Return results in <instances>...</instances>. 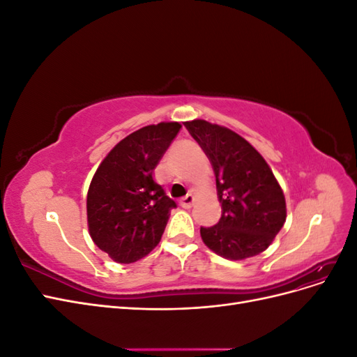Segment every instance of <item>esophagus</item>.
Returning <instances> with one entry per match:
<instances>
[{"mask_svg": "<svg viewBox=\"0 0 357 357\" xmlns=\"http://www.w3.org/2000/svg\"><path fill=\"white\" fill-rule=\"evenodd\" d=\"M193 202H195V197H193L192 193H189V195H186L185 198L180 199V205H181L183 208H190L192 205H193Z\"/></svg>", "mask_w": 357, "mask_h": 357, "instance_id": "obj_1", "label": "esophagus"}]
</instances>
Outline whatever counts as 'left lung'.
Wrapping results in <instances>:
<instances>
[{
	"instance_id": "left-lung-1",
	"label": "left lung",
	"mask_w": 357,
	"mask_h": 357,
	"mask_svg": "<svg viewBox=\"0 0 357 357\" xmlns=\"http://www.w3.org/2000/svg\"><path fill=\"white\" fill-rule=\"evenodd\" d=\"M189 134L210 159L222 218L201 228L210 250L231 261L262 253L286 222L284 193L257 150L231 129L195 119L185 122Z\"/></svg>"
}]
</instances>
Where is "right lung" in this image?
<instances>
[{
  "label": "right lung",
  "mask_w": 357,
  "mask_h": 357,
  "mask_svg": "<svg viewBox=\"0 0 357 357\" xmlns=\"http://www.w3.org/2000/svg\"><path fill=\"white\" fill-rule=\"evenodd\" d=\"M178 122L149 125L119 142L96 169L86 210L93 243L119 264H132L159 244L177 207L153 169L178 134Z\"/></svg>",
  "instance_id": "right-lung-1"
}]
</instances>
